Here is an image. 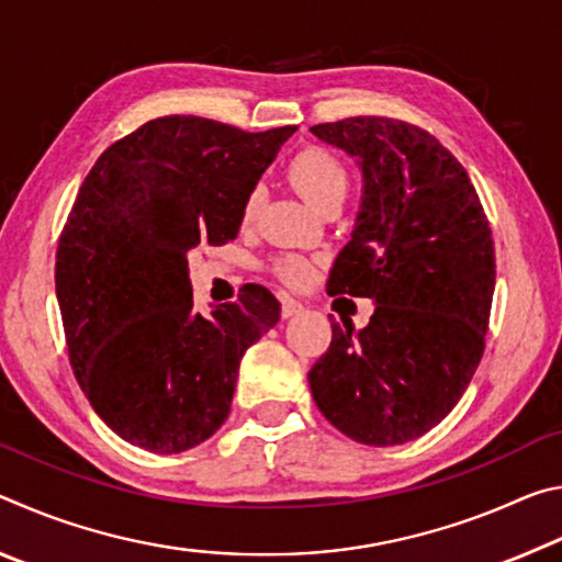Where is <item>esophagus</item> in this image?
I'll return each instance as SVG.
<instances>
[{"label":"esophagus","mask_w":562,"mask_h":562,"mask_svg":"<svg viewBox=\"0 0 562 562\" xmlns=\"http://www.w3.org/2000/svg\"><path fill=\"white\" fill-rule=\"evenodd\" d=\"M302 310H304V304H302V302L292 300V297H282V317H284V319H288V317H294V315H300Z\"/></svg>","instance_id":"esophagus-1"}]
</instances>
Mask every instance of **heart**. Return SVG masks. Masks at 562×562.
<instances>
[{
    "instance_id": "1",
    "label": "heart",
    "mask_w": 562,
    "mask_h": 562,
    "mask_svg": "<svg viewBox=\"0 0 562 562\" xmlns=\"http://www.w3.org/2000/svg\"><path fill=\"white\" fill-rule=\"evenodd\" d=\"M288 176L292 186L300 190V195L312 207H319L329 201H345L349 190V173L345 160L335 150L322 146L302 148L297 156L290 160ZM262 190L252 188L243 203V221L250 223L260 211ZM274 272L288 284H307L312 280V262L302 255H282L274 262Z\"/></svg>"
}]
</instances>
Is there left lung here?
<instances>
[{
    "label": "left lung",
    "instance_id": "1",
    "mask_svg": "<svg viewBox=\"0 0 562 562\" xmlns=\"http://www.w3.org/2000/svg\"><path fill=\"white\" fill-rule=\"evenodd\" d=\"M310 131L357 158L364 180L327 292L374 302L364 329L331 319L312 396L359 443L414 441L459 404L483 357L496 288L486 213L463 166L424 128L357 116Z\"/></svg>",
    "mask_w": 562,
    "mask_h": 562
}]
</instances>
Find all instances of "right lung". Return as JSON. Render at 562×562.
<instances>
[{
	"label": "right lung",
	"instance_id": "right-lung-1",
	"mask_svg": "<svg viewBox=\"0 0 562 562\" xmlns=\"http://www.w3.org/2000/svg\"><path fill=\"white\" fill-rule=\"evenodd\" d=\"M292 133L164 116L83 180L56 250V300L76 382L123 441L180 453L231 414L240 359L278 325L280 302L245 284L203 317L188 255L235 240L247 193Z\"/></svg>",
	"mask_w": 562,
	"mask_h": 562
}]
</instances>
